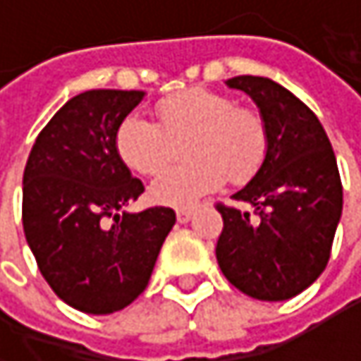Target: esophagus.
Segmentation results:
<instances>
[{"instance_id":"34e87169","label":"esophagus","mask_w":361,"mask_h":361,"mask_svg":"<svg viewBox=\"0 0 361 361\" xmlns=\"http://www.w3.org/2000/svg\"><path fill=\"white\" fill-rule=\"evenodd\" d=\"M194 217V209H180L178 211V221L180 224H188Z\"/></svg>"}]
</instances>
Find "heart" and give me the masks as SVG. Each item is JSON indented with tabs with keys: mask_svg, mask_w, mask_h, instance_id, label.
Returning a JSON list of instances; mask_svg holds the SVG:
<instances>
[{
	"mask_svg": "<svg viewBox=\"0 0 361 361\" xmlns=\"http://www.w3.org/2000/svg\"><path fill=\"white\" fill-rule=\"evenodd\" d=\"M157 116L159 123L125 116L114 146L121 161L142 176L159 173L183 146L188 161L165 169L150 185L159 204L192 207L226 180L236 185L249 181L265 161L269 140L263 116L226 94L190 87L163 98Z\"/></svg>",
	"mask_w": 361,
	"mask_h": 361,
	"instance_id": "obj_1",
	"label": "heart"
}]
</instances>
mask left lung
<instances>
[{
  "label": "left lung",
  "instance_id": "obj_1",
  "mask_svg": "<svg viewBox=\"0 0 361 361\" xmlns=\"http://www.w3.org/2000/svg\"><path fill=\"white\" fill-rule=\"evenodd\" d=\"M226 83L251 96L269 146L261 169L232 196L245 209L217 204V263L240 293L286 301L312 286L330 259L343 213L336 159L318 116L286 87L252 75Z\"/></svg>",
  "mask_w": 361,
  "mask_h": 361
}]
</instances>
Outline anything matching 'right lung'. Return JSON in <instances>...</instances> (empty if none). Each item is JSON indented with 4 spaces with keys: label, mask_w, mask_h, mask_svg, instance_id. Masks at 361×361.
Here are the masks:
<instances>
[{
    "label": "right lung",
    "mask_w": 361,
    "mask_h": 361,
    "mask_svg": "<svg viewBox=\"0 0 361 361\" xmlns=\"http://www.w3.org/2000/svg\"><path fill=\"white\" fill-rule=\"evenodd\" d=\"M144 92L90 90L37 135L23 178V226L51 290L104 316L133 303L176 224L173 209L123 211L144 185L121 161L114 135Z\"/></svg>",
    "instance_id": "right-lung-1"
}]
</instances>
